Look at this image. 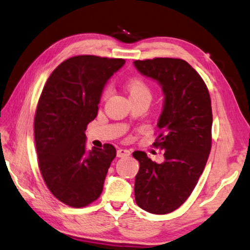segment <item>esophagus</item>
Masks as SVG:
<instances>
[{"label":"esophagus","mask_w":250,"mask_h":250,"mask_svg":"<svg viewBox=\"0 0 250 250\" xmlns=\"http://www.w3.org/2000/svg\"><path fill=\"white\" fill-rule=\"evenodd\" d=\"M117 156H118L119 158H122V157L130 156V151H129L128 149L120 148V149H118V151H117Z\"/></svg>","instance_id":"1"}]
</instances>
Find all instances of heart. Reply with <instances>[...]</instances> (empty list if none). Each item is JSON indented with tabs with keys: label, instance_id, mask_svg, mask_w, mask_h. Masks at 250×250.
I'll use <instances>...</instances> for the list:
<instances>
[{
	"label": "heart",
	"instance_id": "b5f03b06",
	"mask_svg": "<svg viewBox=\"0 0 250 250\" xmlns=\"http://www.w3.org/2000/svg\"><path fill=\"white\" fill-rule=\"evenodd\" d=\"M126 90H128V92L130 94V99L141 97L151 98V89H150L148 83L140 77L130 78L129 80L126 81ZM108 92L109 89H104V97H105Z\"/></svg>",
	"mask_w": 250,
	"mask_h": 250
}]
</instances>
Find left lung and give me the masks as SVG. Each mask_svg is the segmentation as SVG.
Returning a JSON list of instances; mask_svg holds the SVG:
<instances>
[{
  "mask_svg": "<svg viewBox=\"0 0 250 250\" xmlns=\"http://www.w3.org/2000/svg\"><path fill=\"white\" fill-rule=\"evenodd\" d=\"M136 69L159 83L164 109L153 146L165 150L157 164L144 151L132 154L140 168L134 181L136 203L144 210L165 215L188 199L203 173L211 149L212 111L207 85L181 59L136 60Z\"/></svg>",
  "mask_w": 250,
  "mask_h": 250,
  "instance_id": "1",
  "label": "left lung"
}]
</instances>
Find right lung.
Returning <instances> with one entry per match:
<instances>
[{
  "mask_svg": "<svg viewBox=\"0 0 250 250\" xmlns=\"http://www.w3.org/2000/svg\"><path fill=\"white\" fill-rule=\"evenodd\" d=\"M124 59L77 55L47 79L34 118L39 167L46 187L61 203L81 208L100 197L116 148H85V130L98 114L102 91Z\"/></svg>",
  "mask_w": 250,
  "mask_h": 250,
  "instance_id": "1",
  "label": "right lung"
}]
</instances>
